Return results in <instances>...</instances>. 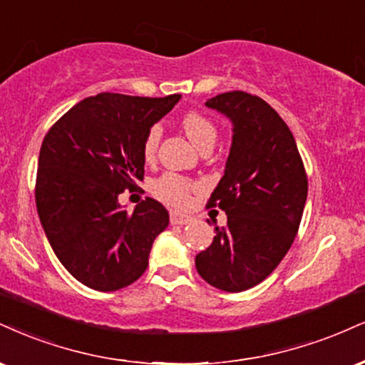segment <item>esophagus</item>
<instances>
[{
	"mask_svg": "<svg viewBox=\"0 0 365 365\" xmlns=\"http://www.w3.org/2000/svg\"><path fill=\"white\" fill-rule=\"evenodd\" d=\"M190 221H192V217L185 216V214H180V212H171L170 214L171 225H188Z\"/></svg>",
	"mask_w": 365,
	"mask_h": 365,
	"instance_id": "esophagus-1",
	"label": "esophagus"
}]
</instances>
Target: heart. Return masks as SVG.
<instances>
[{"mask_svg": "<svg viewBox=\"0 0 365 365\" xmlns=\"http://www.w3.org/2000/svg\"><path fill=\"white\" fill-rule=\"evenodd\" d=\"M183 130H185L192 143L199 149L212 148L217 138V129L207 117L199 112H188L182 118ZM161 139V127L155 124L148 129L143 143V155L146 160H153L158 151V144ZM194 182L177 173H165L153 183V192L160 200L175 207H183L188 204Z\"/></svg>", "mask_w": 365, "mask_h": 365, "instance_id": "1", "label": "heart"}]
</instances>
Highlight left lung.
<instances>
[{"label": "left lung", "mask_w": 365, "mask_h": 365, "mask_svg": "<svg viewBox=\"0 0 365 365\" xmlns=\"http://www.w3.org/2000/svg\"><path fill=\"white\" fill-rule=\"evenodd\" d=\"M232 122L222 178L207 207L226 212L207 250L195 257L205 282L226 292L255 287L277 269L299 230L308 177L285 122L260 96L227 91L205 102Z\"/></svg>", "instance_id": "left-lung-1"}]
</instances>
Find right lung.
Segmentation results:
<instances>
[{"mask_svg":"<svg viewBox=\"0 0 365 365\" xmlns=\"http://www.w3.org/2000/svg\"><path fill=\"white\" fill-rule=\"evenodd\" d=\"M180 96H88L42 140L38 217L56 257L86 287L118 291L148 269L153 241L170 222L168 210L146 197L127 212L118 195L144 178V135Z\"/></svg>","mask_w":365,"mask_h":365,"instance_id":"right-lung-1","label":"right lung"}]
</instances>
